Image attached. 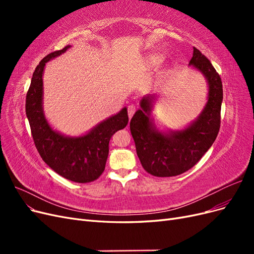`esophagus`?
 <instances>
[{"label": "esophagus", "instance_id": "1", "mask_svg": "<svg viewBox=\"0 0 254 254\" xmlns=\"http://www.w3.org/2000/svg\"><path fill=\"white\" fill-rule=\"evenodd\" d=\"M135 110H136V108H135V106H134V105H130V106H128V115H129V119H131V118H132V115L134 114Z\"/></svg>", "mask_w": 254, "mask_h": 254}]
</instances>
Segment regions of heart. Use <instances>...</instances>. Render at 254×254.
Masks as SVG:
<instances>
[{
    "instance_id": "heart-1",
    "label": "heart",
    "mask_w": 254,
    "mask_h": 254,
    "mask_svg": "<svg viewBox=\"0 0 254 254\" xmlns=\"http://www.w3.org/2000/svg\"><path fill=\"white\" fill-rule=\"evenodd\" d=\"M163 59V55H161V54H151V55L147 57V65L149 67H157L158 65H160L161 63H162Z\"/></svg>"
}]
</instances>
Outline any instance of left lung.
I'll use <instances>...</instances> for the list:
<instances>
[{
    "label": "left lung",
    "instance_id": "left-lung-1",
    "mask_svg": "<svg viewBox=\"0 0 254 254\" xmlns=\"http://www.w3.org/2000/svg\"><path fill=\"white\" fill-rule=\"evenodd\" d=\"M189 65L207 82V102L199 117L180 130L161 131L151 119L157 95L144 96L130 121L136 155L144 170L156 177H173L193 167L214 143L220 127L222 82L210 60L194 48Z\"/></svg>",
    "mask_w": 254,
    "mask_h": 254
}]
</instances>
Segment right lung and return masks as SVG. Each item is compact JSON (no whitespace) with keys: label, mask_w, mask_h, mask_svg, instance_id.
<instances>
[{"label":"right lung","mask_w":254,"mask_h":254,"mask_svg":"<svg viewBox=\"0 0 254 254\" xmlns=\"http://www.w3.org/2000/svg\"><path fill=\"white\" fill-rule=\"evenodd\" d=\"M71 45L45 56L37 65L26 94V117L36 148L42 160L64 178L78 183L96 180L105 171L111 136L128 124L127 108L101 122L86 134L67 136L54 130L43 111V71L51 59Z\"/></svg>","instance_id":"obj_1"}]
</instances>
